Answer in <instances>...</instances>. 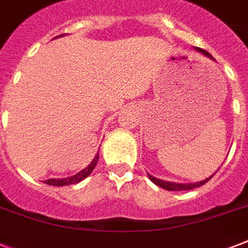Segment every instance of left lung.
I'll list each match as a JSON object with an SVG mask.
<instances>
[{"label":"left lung","instance_id":"1","mask_svg":"<svg viewBox=\"0 0 248 248\" xmlns=\"http://www.w3.org/2000/svg\"><path fill=\"white\" fill-rule=\"evenodd\" d=\"M196 50H197V51L202 52L203 55L208 56L210 59L215 60V59H214V58H212L211 54L206 51V50H202V48H200V47H197ZM148 176H149V179H151V180L153 181V183H155V185H158V186H161V188L166 189V190H190V189L198 188V186H201V185L206 184V183H207V181L210 180V179H211L212 176H214V175L208 177V179H206V180L200 181V183H194V184H176V183H170V181L159 180V179H157V177H153V176H152V175H149V173H148Z\"/></svg>","mask_w":248,"mask_h":248}]
</instances>
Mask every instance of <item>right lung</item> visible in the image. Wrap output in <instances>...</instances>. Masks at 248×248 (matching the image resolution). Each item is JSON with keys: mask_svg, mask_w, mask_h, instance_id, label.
<instances>
[{"mask_svg": "<svg viewBox=\"0 0 248 248\" xmlns=\"http://www.w3.org/2000/svg\"><path fill=\"white\" fill-rule=\"evenodd\" d=\"M60 36H63V34H60ZM97 159H99V153L95 155L93 162L90 163L86 169H83L82 171H79L78 173H76L73 176L65 177V179H48V180H45V183L48 185H55V186H64V185H71L76 184V183H79V181H82L83 179H86L90 173L93 172V170L95 169V166L97 163Z\"/></svg>", "mask_w": 248, "mask_h": 248, "instance_id": "1", "label": "right lung"}]
</instances>
